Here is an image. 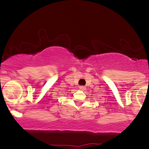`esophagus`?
Returning <instances> with one entry per match:
<instances>
[{
  "label": "esophagus",
  "instance_id": "obj_1",
  "mask_svg": "<svg viewBox=\"0 0 149 149\" xmlns=\"http://www.w3.org/2000/svg\"><path fill=\"white\" fill-rule=\"evenodd\" d=\"M86 88V87L84 86H79V89L80 90H84Z\"/></svg>",
  "mask_w": 149,
  "mask_h": 149
}]
</instances>
